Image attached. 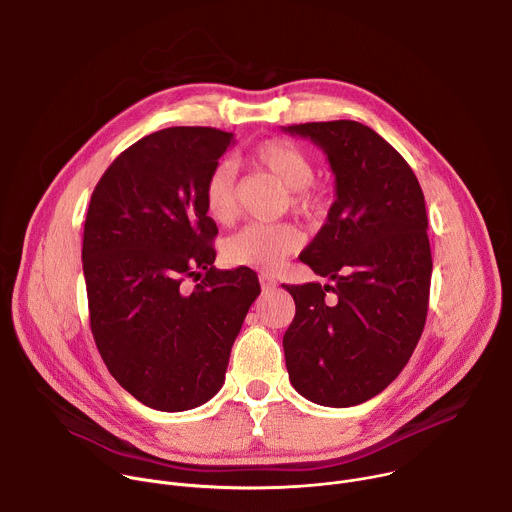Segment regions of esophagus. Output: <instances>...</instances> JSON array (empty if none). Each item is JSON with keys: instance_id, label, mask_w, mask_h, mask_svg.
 Instances as JSON below:
<instances>
[{"instance_id": "1", "label": "esophagus", "mask_w": 512, "mask_h": 512, "mask_svg": "<svg viewBox=\"0 0 512 512\" xmlns=\"http://www.w3.org/2000/svg\"><path fill=\"white\" fill-rule=\"evenodd\" d=\"M259 281H261V287H263V289H273V287H277L275 277H273L271 273H267V271H261V273H259Z\"/></svg>"}]
</instances>
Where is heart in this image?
Instances as JSON below:
<instances>
[{"label": "heart", "instance_id": "b5f03b06", "mask_svg": "<svg viewBox=\"0 0 512 512\" xmlns=\"http://www.w3.org/2000/svg\"><path fill=\"white\" fill-rule=\"evenodd\" d=\"M251 160L283 188L294 192L291 204L300 212L318 214L322 210V198L308 188L316 178L314 160L298 145L269 139L257 145ZM204 204L218 225H229L237 218V170L231 162H221L210 172L204 186ZM300 247L302 233L294 225H249L227 239L225 257L233 265L275 269Z\"/></svg>", "mask_w": 512, "mask_h": 512}]
</instances>
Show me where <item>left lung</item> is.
<instances>
[{"label":"left lung","mask_w":512,"mask_h":512,"mask_svg":"<svg viewBox=\"0 0 512 512\" xmlns=\"http://www.w3.org/2000/svg\"><path fill=\"white\" fill-rule=\"evenodd\" d=\"M283 131L318 145L336 186L324 227L300 255L332 285H283L296 302L283 334L289 381L318 405L352 407L385 391L421 338L431 283L425 198L409 164L367 125Z\"/></svg>","instance_id":"1"}]
</instances>
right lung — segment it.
<instances>
[{
	"instance_id": "obj_1",
	"label": "right lung",
	"mask_w": 512,
	"mask_h": 512,
	"mask_svg": "<svg viewBox=\"0 0 512 512\" xmlns=\"http://www.w3.org/2000/svg\"><path fill=\"white\" fill-rule=\"evenodd\" d=\"M235 143L212 127H168L135 141L91 196L83 271L95 344L115 381L158 411H188L225 383L229 356L261 294L249 267L221 271L204 186ZM184 276L201 283L186 295Z\"/></svg>"
}]
</instances>
